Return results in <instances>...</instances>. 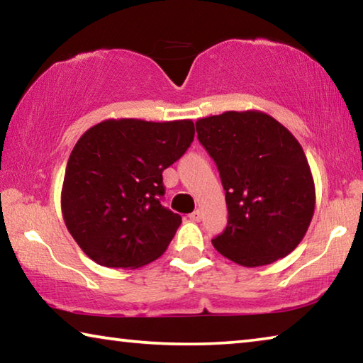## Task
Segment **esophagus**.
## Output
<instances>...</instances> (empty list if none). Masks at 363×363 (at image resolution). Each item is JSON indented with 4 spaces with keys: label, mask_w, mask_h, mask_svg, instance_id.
<instances>
[{
    "label": "esophagus",
    "mask_w": 363,
    "mask_h": 363,
    "mask_svg": "<svg viewBox=\"0 0 363 363\" xmlns=\"http://www.w3.org/2000/svg\"><path fill=\"white\" fill-rule=\"evenodd\" d=\"M189 218H190V220H194V223H199V220L201 219V213L199 210H195L194 213L189 214Z\"/></svg>",
    "instance_id": "1"
}]
</instances>
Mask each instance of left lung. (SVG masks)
I'll return each mask as SVG.
<instances>
[{"mask_svg":"<svg viewBox=\"0 0 363 363\" xmlns=\"http://www.w3.org/2000/svg\"><path fill=\"white\" fill-rule=\"evenodd\" d=\"M219 169L229 220L213 247L245 267L272 264L303 240L315 186L296 138L259 110L224 112L195 123Z\"/></svg>","mask_w":363,"mask_h":363,"instance_id":"left-lung-1","label":"left lung"}]
</instances>
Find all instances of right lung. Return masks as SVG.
<instances>
[{
  "label": "right lung",
  "instance_id": "add662e5",
  "mask_svg": "<svg viewBox=\"0 0 363 363\" xmlns=\"http://www.w3.org/2000/svg\"><path fill=\"white\" fill-rule=\"evenodd\" d=\"M192 120H104L73 147L60 206L70 235L94 262L136 269L155 261L182 219L162 205L163 171L194 140Z\"/></svg>",
  "mask_w": 363,
  "mask_h": 363
}]
</instances>
